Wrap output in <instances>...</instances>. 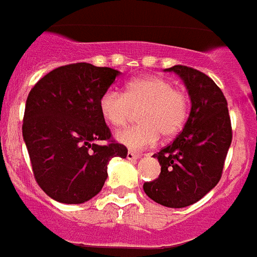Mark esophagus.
<instances>
[{
    "label": "esophagus",
    "instance_id": "esophagus-1",
    "mask_svg": "<svg viewBox=\"0 0 257 257\" xmlns=\"http://www.w3.org/2000/svg\"><path fill=\"white\" fill-rule=\"evenodd\" d=\"M139 158H141V155L139 154H135V152L133 151L127 152V159H128V160H137V159Z\"/></svg>",
    "mask_w": 257,
    "mask_h": 257
}]
</instances>
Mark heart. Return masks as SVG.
<instances>
[{
    "label": "heart",
    "instance_id": "heart-1",
    "mask_svg": "<svg viewBox=\"0 0 257 257\" xmlns=\"http://www.w3.org/2000/svg\"><path fill=\"white\" fill-rule=\"evenodd\" d=\"M138 114V126L116 134V141L134 151L154 146L160 134L175 137L182 130L189 114V98L176 89L173 82L160 76H144L131 80L124 93L115 89L106 90L99 98V111L113 127H122Z\"/></svg>",
    "mask_w": 257,
    "mask_h": 257
}]
</instances>
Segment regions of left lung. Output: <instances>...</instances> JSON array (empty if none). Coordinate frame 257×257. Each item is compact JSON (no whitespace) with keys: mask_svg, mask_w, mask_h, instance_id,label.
I'll use <instances>...</instances> for the list:
<instances>
[{"mask_svg":"<svg viewBox=\"0 0 257 257\" xmlns=\"http://www.w3.org/2000/svg\"><path fill=\"white\" fill-rule=\"evenodd\" d=\"M181 77L189 93V118L173 143L154 155L162 165L156 180L144 182L151 200L167 207L200 201L219 182L232 141L227 101L215 82L186 65L165 69Z\"/></svg>","mask_w":257,"mask_h":257,"instance_id":"obj_1","label":"left lung"}]
</instances>
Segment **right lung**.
Returning <instances> with one entry per match:
<instances>
[{
    "label": "right lung",
    "instance_id": "add662e5",
    "mask_svg": "<svg viewBox=\"0 0 257 257\" xmlns=\"http://www.w3.org/2000/svg\"><path fill=\"white\" fill-rule=\"evenodd\" d=\"M120 72L89 63L63 65L42 77L29 93L23 141L34 177L52 200L84 203L107 179L110 159L127 148L111 139L99 98ZM105 140L106 145H97Z\"/></svg>",
    "mask_w": 257,
    "mask_h": 257
}]
</instances>
